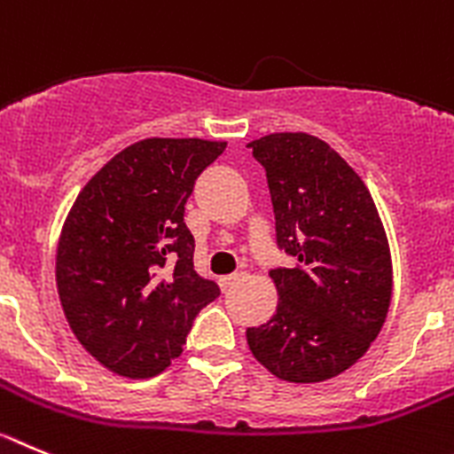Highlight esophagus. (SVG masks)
Returning a JSON list of instances; mask_svg holds the SVG:
<instances>
[{"instance_id":"esophagus-1","label":"esophagus","mask_w":454,"mask_h":454,"mask_svg":"<svg viewBox=\"0 0 454 454\" xmlns=\"http://www.w3.org/2000/svg\"><path fill=\"white\" fill-rule=\"evenodd\" d=\"M242 280V273H231V276H222L219 278V287L223 289V292H228V289L232 287V285H237Z\"/></svg>"}]
</instances>
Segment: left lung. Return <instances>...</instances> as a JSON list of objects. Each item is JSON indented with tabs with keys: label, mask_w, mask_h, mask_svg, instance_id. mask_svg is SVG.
<instances>
[{
	"label": "left lung",
	"mask_w": 454,
	"mask_h": 454,
	"mask_svg": "<svg viewBox=\"0 0 454 454\" xmlns=\"http://www.w3.org/2000/svg\"><path fill=\"white\" fill-rule=\"evenodd\" d=\"M247 146L267 171L278 247L298 260L269 271L276 312L247 330L248 348L276 378L324 382L385 325L394 287L385 226L369 187L328 142L271 133Z\"/></svg>",
	"instance_id": "8db88e82"
}]
</instances>
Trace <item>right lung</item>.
Wrapping results in <instances>:
<instances>
[{
  "mask_svg": "<svg viewBox=\"0 0 454 454\" xmlns=\"http://www.w3.org/2000/svg\"><path fill=\"white\" fill-rule=\"evenodd\" d=\"M226 142L146 137L79 192L56 251V285L85 350L124 378H153L183 353L192 321L219 296L194 271L185 203Z\"/></svg>",
  "mask_w": 454,
  "mask_h": 454,
  "instance_id": "obj_1",
  "label": "right lung"
}]
</instances>
